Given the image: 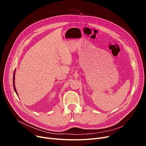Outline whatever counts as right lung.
<instances>
[{"label": "right lung", "instance_id": "add662e5", "mask_svg": "<svg viewBox=\"0 0 146 146\" xmlns=\"http://www.w3.org/2000/svg\"><path fill=\"white\" fill-rule=\"evenodd\" d=\"M15 70L14 73H13V88H14V90H15V92H16V94H17V92L16 88H15Z\"/></svg>", "mask_w": 146, "mask_h": 146}]
</instances>
